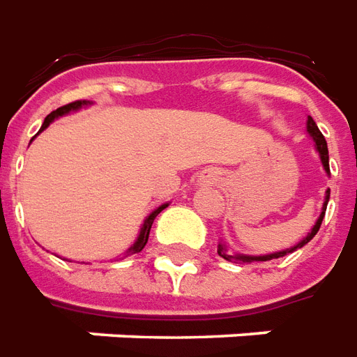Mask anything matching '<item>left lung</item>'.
Listing matches in <instances>:
<instances>
[{
	"instance_id": "left-lung-1",
	"label": "left lung",
	"mask_w": 357,
	"mask_h": 357,
	"mask_svg": "<svg viewBox=\"0 0 357 357\" xmlns=\"http://www.w3.org/2000/svg\"><path fill=\"white\" fill-rule=\"evenodd\" d=\"M305 130H307V134H310V138L313 140V146H315V151L319 153V159L321 163H323V169H325V173L331 174V169H328V148H327V140H325V136L321 134V130L317 128V125H315V121H313L312 117H307V123H305ZM328 196H331V190L325 192V202H323V207H321V213L319 217H317V221H315V225L312 227V231L307 232V236L305 238H302L298 244H294L292 248H287V250H280V252H273V254H265V255H246V254H229V246L225 244L223 240L219 242V246H217V254L221 255L223 259H227V261H231V259H234V261H242V264H252V261H269V259H277V257H282V255L287 254H292V252H296L298 248L305 246L310 240L317 234V231H319L321 223H323V217H325V211H327V204H328Z\"/></svg>"
}]
</instances>
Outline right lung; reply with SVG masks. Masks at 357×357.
<instances>
[{"mask_svg": "<svg viewBox=\"0 0 357 357\" xmlns=\"http://www.w3.org/2000/svg\"><path fill=\"white\" fill-rule=\"evenodd\" d=\"M86 105H90V102L82 100V102H73V103H69V105H63V107H59V109L52 111V113H50V115L44 119V125H42V128H40V132H42L44 128H47V126L52 125L55 119L63 117V115H69L70 111L82 109V107H86ZM167 206H169V204H161V206L155 207V209H153V211H151V213L148 215L146 219H144L142 229H140V234H138V238H136V242H134L132 246L128 248V252H126V254H138V252H142L144 246H146V242H148V236H150V229H151V225H153V219H155V217H158V215L161 213V211H163Z\"/></svg>", "mask_w": 357, "mask_h": 357, "instance_id": "1", "label": "right lung"}]
</instances>
